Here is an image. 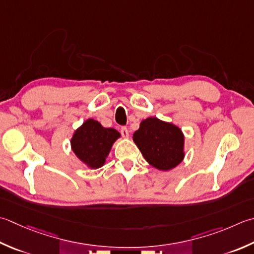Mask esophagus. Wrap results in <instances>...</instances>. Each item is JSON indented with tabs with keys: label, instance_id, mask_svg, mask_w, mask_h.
Wrapping results in <instances>:
<instances>
[{
	"label": "esophagus",
	"instance_id": "34e87169",
	"mask_svg": "<svg viewBox=\"0 0 254 254\" xmlns=\"http://www.w3.org/2000/svg\"><path fill=\"white\" fill-rule=\"evenodd\" d=\"M121 134H122V136H123V137L127 138V137H128V134H130V132H128L127 127H121Z\"/></svg>",
	"mask_w": 254,
	"mask_h": 254
}]
</instances>
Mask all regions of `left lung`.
Listing matches in <instances>:
<instances>
[{
    "label": "left lung",
    "mask_w": 254,
    "mask_h": 254,
    "mask_svg": "<svg viewBox=\"0 0 254 254\" xmlns=\"http://www.w3.org/2000/svg\"><path fill=\"white\" fill-rule=\"evenodd\" d=\"M133 141L148 164L166 172L175 168L185 157V136L180 127L155 117L142 120Z\"/></svg>",
    "instance_id": "8db88e82"
}]
</instances>
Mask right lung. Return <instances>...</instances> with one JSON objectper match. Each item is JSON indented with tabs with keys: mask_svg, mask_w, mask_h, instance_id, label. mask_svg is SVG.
Masks as SVG:
<instances>
[{
	"mask_svg": "<svg viewBox=\"0 0 254 254\" xmlns=\"http://www.w3.org/2000/svg\"><path fill=\"white\" fill-rule=\"evenodd\" d=\"M120 137L116 128L104 127L100 122L88 119L73 132L70 145L79 161L90 170H97L106 164L114 142Z\"/></svg>",
	"mask_w": 254,
	"mask_h": 254,
	"instance_id": "1",
	"label": "right lung"
}]
</instances>
